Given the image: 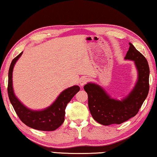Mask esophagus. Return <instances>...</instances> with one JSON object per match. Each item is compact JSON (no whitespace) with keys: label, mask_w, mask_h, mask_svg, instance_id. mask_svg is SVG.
<instances>
[{"label":"esophagus","mask_w":157,"mask_h":157,"mask_svg":"<svg viewBox=\"0 0 157 157\" xmlns=\"http://www.w3.org/2000/svg\"><path fill=\"white\" fill-rule=\"evenodd\" d=\"M88 78L87 77L83 76L80 79V81H79V84H80L81 86H83L86 83L88 82Z\"/></svg>","instance_id":"esophagus-1"}]
</instances>
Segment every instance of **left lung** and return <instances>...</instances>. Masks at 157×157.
<instances>
[{"instance_id":"1","label":"left lung","mask_w":157,"mask_h":157,"mask_svg":"<svg viewBox=\"0 0 157 157\" xmlns=\"http://www.w3.org/2000/svg\"><path fill=\"white\" fill-rule=\"evenodd\" d=\"M124 59L135 62L138 80L135 88L122 101L111 98L101 86L89 83L84 86L88 108L94 119L103 125L121 124L139 112L149 90V67L146 58L131 43Z\"/></svg>"}]
</instances>
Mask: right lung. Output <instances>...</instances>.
<instances>
[{"label": "right lung", "instance_id": "add662e5", "mask_svg": "<svg viewBox=\"0 0 157 157\" xmlns=\"http://www.w3.org/2000/svg\"><path fill=\"white\" fill-rule=\"evenodd\" d=\"M21 53L14 58L8 71V94L10 101L20 120L29 128L42 131H54L62 125L64 121L65 109L80 88L74 86L61 93L57 98L48 108L42 110H33L22 105L15 95L13 88V70Z\"/></svg>", "mask_w": 157, "mask_h": 157}]
</instances>
